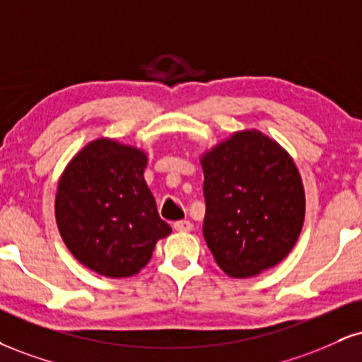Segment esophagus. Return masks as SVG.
Instances as JSON below:
<instances>
[{
    "label": "esophagus",
    "mask_w": 362,
    "mask_h": 362,
    "mask_svg": "<svg viewBox=\"0 0 362 362\" xmlns=\"http://www.w3.org/2000/svg\"><path fill=\"white\" fill-rule=\"evenodd\" d=\"M192 228H194V224L187 219L175 221V223H173V229L180 230V233H189V230H192Z\"/></svg>",
    "instance_id": "1"
}]
</instances>
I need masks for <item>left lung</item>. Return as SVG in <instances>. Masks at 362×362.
<instances>
[{
    "label": "left lung",
    "mask_w": 362,
    "mask_h": 362,
    "mask_svg": "<svg viewBox=\"0 0 362 362\" xmlns=\"http://www.w3.org/2000/svg\"><path fill=\"white\" fill-rule=\"evenodd\" d=\"M202 168V233L217 264L246 278L280 263L305 217L303 185L288 153L259 132H241L206 153Z\"/></svg>",
    "instance_id": "1"
}]
</instances>
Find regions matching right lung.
I'll return each mask as SVG.
<instances>
[{
	"label": "right lung",
	"mask_w": 362,
	"mask_h": 362,
	"mask_svg": "<svg viewBox=\"0 0 362 362\" xmlns=\"http://www.w3.org/2000/svg\"><path fill=\"white\" fill-rule=\"evenodd\" d=\"M146 156L112 139L89 143L65 168L55 217L69 251L110 278L132 276L172 228L160 219L143 172Z\"/></svg>",
	"instance_id": "obj_1"
}]
</instances>
